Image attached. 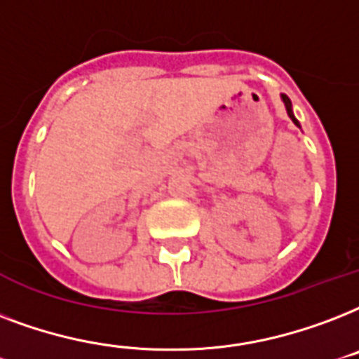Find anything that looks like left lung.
<instances>
[{
  "label": "left lung",
  "instance_id": "8db88e82",
  "mask_svg": "<svg viewBox=\"0 0 359 359\" xmlns=\"http://www.w3.org/2000/svg\"><path fill=\"white\" fill-rule=\"evenodd\" d=\"M283 101H285L286 112H288V116H290V119H292L294 123H296V125H298V127H299V123H298V119L294 118V114H292V102H290V99H288V97H286V95H283Z\"/></svg>",
  "mask_w": 359,
  "mask_h": 359
}]
</instances>
